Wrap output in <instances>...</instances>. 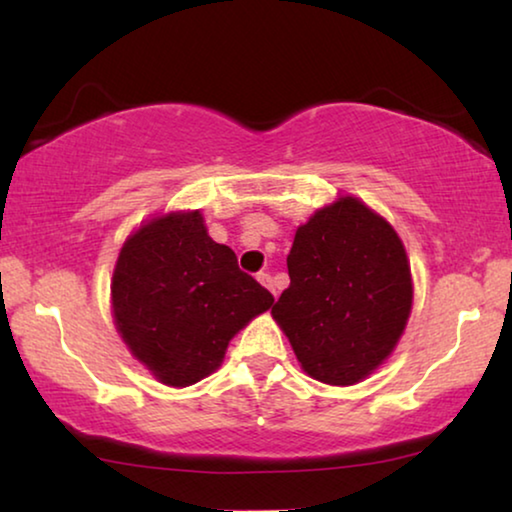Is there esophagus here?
<instances>
[{
  "instance_id": "34e87169",
  "label": "esophagus",
  "mask_w": 512,
  "mask_h": 512,
  "mask_svg": "<svg viewBox=\"0 0 512 512\" xmlns=\"http://www.w3.org/2000/svg\"><path fill=\"white\" fill-rule=\"evenodd\" d=\"M256 279H258V283H261V286H265L267 290H270V293L277 297V290H274V283H272V277L267 272H258L256 274Z\"/></svg>"
}]
</instances>
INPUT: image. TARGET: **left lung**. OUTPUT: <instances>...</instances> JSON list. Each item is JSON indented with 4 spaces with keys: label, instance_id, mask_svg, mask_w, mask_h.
Listing matches in <instances>:
<instances>
[{
    "label": "left lung",
    "instance_id": "8db88e82",
    "mask_svg": "<svg viewBox=\"0 0 512 512\" xmlns=\"http://www.w3.org/2000/svg\"><path fill=\"white\" fill-rule=\"evenodd\" d=\"M288 277L272 318L306 375L350 387L389 359L410 320L414 286L387 219L357 196H338L297 226Z\"/></svg>",
    "mask_w": 512,
    "mask_h": 512
}]
</instances>
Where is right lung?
<instances>
[{
    "label": "right lung",
    "mask_w": 512,
    "mask_h": 512,
    "mask_svg": "<svg viewBox=\"0 0 512 512\" xmlns=\"http://www.w3.org/2000/svg\"><path fill=\"white\" fill-rule=\"evenodd\" d=\"M274 297L208 235L201 210L146 219L123 242L112 277L116 332L167 387H190L222 366L231 338Z\"/></svg>",
    "instance_id": "1"
}]
</instances>
